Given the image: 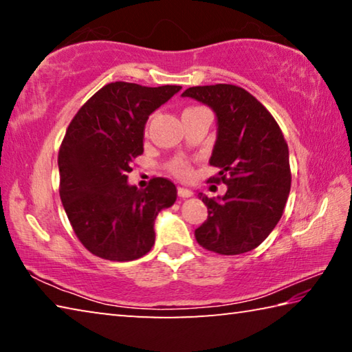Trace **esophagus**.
I'll list each match as a JSON object with an SVG mask.
<instances>
[{
    "label": "esophagus",
    "instance_id": "obj_1",
    "mask_svg": "<svg viewBox=\"0 0 352 352\" xmlns=\"http://www.w3.org/2000/svg\"><path fill=\"white\" fill-rule=\"evenodd\" d=\"M178 195H180L182 199H188L192 195V190L188 189V188H178Z\"/></svg>",
    "mask_w": 352,
    "mask_h": 352
}]
</instances>
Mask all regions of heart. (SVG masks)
Returning a JSON list of instances; mask_svg holds the SVG:
<instances>
[{
    "label": "heart",
    "mask_w": 352,
    "mask_h": 352,
    "mask_svg": "<svg viewBox=\"0 0 352 352\" xmlns=\"http://www.w3.org/2000/svg\"><path fill=\"white\" fill-rule=\"evenodd\" d=\"M170 172L175 174L177 177H188L189 175V166L188 163H184L183 160H175V162L170 163Z\"/></svg>",
    "instance_id": "obj_1"
}]
</instances>
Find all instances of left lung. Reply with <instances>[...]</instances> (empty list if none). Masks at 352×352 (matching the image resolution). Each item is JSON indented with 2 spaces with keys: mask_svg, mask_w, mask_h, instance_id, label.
<instances>
[{
  "mask_svg": "<svg viewBox=\"0 0 352 352\" xmlns=\"http://www.w3.org/2000/svg\"><path fill=\"white\" fill-rule=\"evenodd\" d=\"M182 96L216 113L217 140L210 164L219 168L212 180L228 186L217 199L199 192L208 219L195 230V239L219 254L252 252L279 222L290 192L289 147L281 129L270 111L241 87H190Z\"/></svg>",
  "mask_w": 352,
  "mask_h": 352,
  "instance_id": "obj_1",
  "label": "left lung"
}]
</instances>
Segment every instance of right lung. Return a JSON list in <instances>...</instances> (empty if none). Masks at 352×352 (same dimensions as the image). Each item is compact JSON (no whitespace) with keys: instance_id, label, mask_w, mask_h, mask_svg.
<instances>
[{"instance_id":"right-lung-1","label":"right lung","mask_w":352,"mask_h":352,"mask_svg":"<svg viewBox=\"0 0 352 352\" xmlns=\"http://www.w3.org/2000/svg\"><path fill=\"white\" fill-rule=\"evenodd\" d=\"M180 90V85L111 82L69 122L58 151V192L77 239L94 256L133 261L153 247L155 219L175 204L177 188L155 177L138 189L127 183V174L144 152L151 113Z\"/></svg>"}]
</instances>
